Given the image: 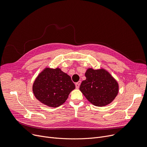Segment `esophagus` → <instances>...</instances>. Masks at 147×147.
<instances>
[{
    "label": "esophagus",
    "instance_id": "34e87169",
    "mask_svg": "<svg viewBox=\"0 0 147 147\" xmlns=\"http://www.w3.org/2000/svg\"><path fill=\"white\" fill-rule=\"evenodd\" d=\"M81 81H78V82L75 83V87H76V88H78L80 87V86L81 84Z\"/></svg>",
    "mask_w": 147,
    "mask_h": 147
}]
</instances>
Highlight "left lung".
Masks as SVG:
<instances>
[{"instance_id":"1","label":"left lung","mask_w":147,"mask_h":147,"mask_svg":"<svg viewBox=\"0 0 147 147\" xmlns=\"http://www.w3.org/2000/svg\"><path fill=\"white\" fill-rule=\"evenodd\" d=\"M86 80L83 81L80 90L87 99L97 107H104L115 98L118 84L110 74L103 69H88Z\"/></svg>"}]
</instances>
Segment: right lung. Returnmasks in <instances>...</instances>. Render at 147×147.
<instances>
[{
    "label": "right lung",
    "mask_w": 147,
    "mask_h": 147,
    "mask_svg": "<svg viewBox=\"0 0 147 147\" xmlns=\"http://www.w3.org/2000/svg\"><path fill=\"white\" fill-rule=\"evenodd\" d=\"M75 88L71 76L60 69L46 68L34 81L33 92L41 103L55 108L65 103Z\"/></svg>",
    "instance_id": "1"
}]
</instances>
